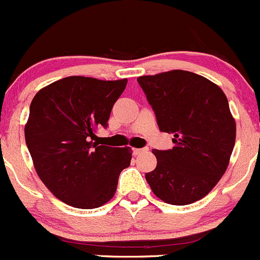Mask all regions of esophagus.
I'll return each mask as SVG.
<instances>
[{
    "mask_svg": "<svg viewBox=\"0 0 260 260\" xmlns=\"http://www.w3.org/2000/svg\"><path fill=\"white\" fill-rule=\"evenodd\" d=\"M145 150H146L145 148H143V149L134 148V149H133V154H134V155H139V154H140V153H143V151H145Z\"/></svg>",
    "mask_w": 260,
    "mask_h": 260,
    "instance_id": "1",
    "label": "esophagus"
}]
</instances>
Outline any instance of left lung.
I'll return each instance as SVG.
<instances>
[{
	"label": "left lung",
	"mask_w": 260,
	"mask_h": 260,
	"mask_svg": "<svg viewBox=\"0 0 260 260\" xmlns=\"http://www.w3.org/2000/svg\"><path fill=\"white\" fill-rule=\"evenodd\" d=\"M159 130L173 134V149L158 150L156 168L145 174L151 191L177 206L204 199L229 166L236 126L220 87L187 71L138 78Z\"/></svg>",
	"instance_id": "left-lung-1"
}]
</instances>
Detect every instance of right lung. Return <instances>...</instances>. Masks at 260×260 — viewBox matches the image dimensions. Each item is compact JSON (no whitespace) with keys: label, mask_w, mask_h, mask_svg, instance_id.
<instances>
[{"label":"right lung","mask_w":260,"mask_h":260,"mask_svg":"<svg viewBox=\"0 0 260 260\" xmlns=\"http://www.w3.org/2000/svg\"><path fill=\"white\" fill-rule=\"evenodd\" d=\"M127 79L72 76L40 89L30 105L25 140L38 176L69 206L97 209L114 197L130 148L100 145L96 130L110 114Z\"/></svg>","instance_id":"obj_1"}]
</instances>
